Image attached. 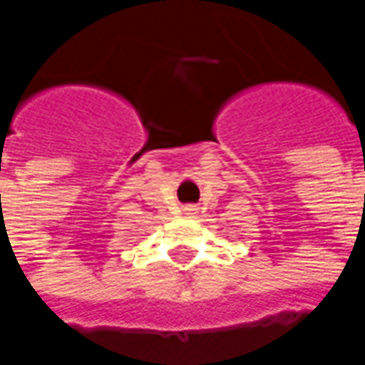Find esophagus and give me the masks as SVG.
I'll use <instances>...</instances> for the list:
<instances>
[{"instance_id": "34e87169", "label": "esophagus", "mask_w": 365, "mask_h": 365, "mask_svg": "<svg viewBox=\"0 0 365 365\" xmlns=\"http://www.w3.org/2000/svg\"><path fill=\"white\" fill-rule=\"evenodd\" d=\"M185 213H187V215H192V213H194V207H185Z\"/></svg>"}]
</instances>
